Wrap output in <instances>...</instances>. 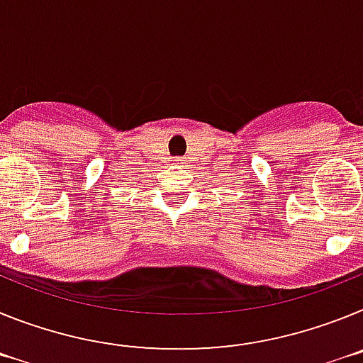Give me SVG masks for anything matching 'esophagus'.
Here are the masks:
<instances>
[{"instance_id": "obj_1", "label": "esophagus", "mask_w": 363, "mask_h": 363, "mask_svg": "<svg viewBox=\"0 0 363 363\" xmlns=\"http://www.w3.org/2000/svg\"><path fill=\"white\" fill-rule=\"evenodd\" d=\"M177 164H184L182 162V157H177Z\"/></svg>"}]
</instances>
